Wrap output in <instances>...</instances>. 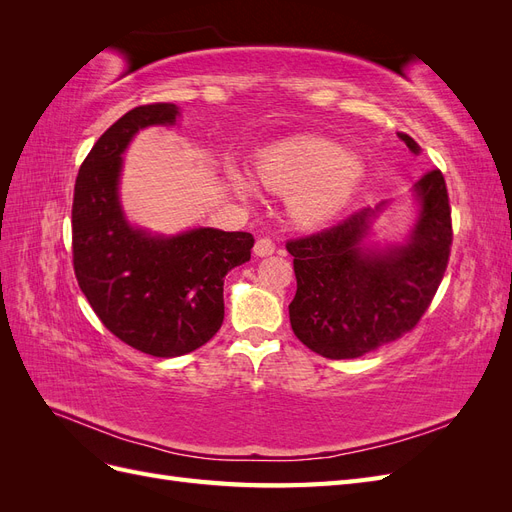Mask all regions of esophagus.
Returning a JSON list of instances; mask_svg holds the SVG:
<instances>
[{
	"instance_id": "obj_1",
	"label": "esophagus",
	"mask_w": 512,
	"mask_h": 512,
	"mask_svg": "<svg viewBox=\"0 0 512 512\" xmlns=\"http://www.w3.org/2000/svg\"><path fill=\"white\" fill-rule=\"evenodd\" d=\"M275 252V243L269 239V237H260L254 245V254L256 256H271Z\"/></svg>"
}]
</instances>
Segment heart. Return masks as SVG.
<instances>
[{
  "instance_id": "heart-1",
  "label": "heart",
  "mask_w": 512,
  "mask_h": 512,
  "mask_svg": "<svg viewBox=\"0 0 512 512\" xmlns=\"http://www.w3.org/2000/svg\"><path fill=\"white\" fill-rule=\"evenodd\" d=\"M226 175L237 194L250 196L252 183L237 166L230 164ZM256 177L271 192H294V218L318 226L348 205L363 179V164L327 138H294L260 153Z\"/></svg>"
}]
</instances>
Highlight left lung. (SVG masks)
<instances>
[{
	"mask_svg": "<svg viewBox=\"0 0 512 512\" xmlns=\"http://www.w3.org/2000/svg\"><path fill=\"white\" fill-rule=\"evenodd\" d=\"M412 153L414 138L399 132ZM416 224L406 243L367 245L386 207L361 209L316 235L290 239L297 294L288 305L292 331L327 359H356L412 331L436 294L453 243L451 207L438 168L414 183Z\"/></svg>",
	"mask_w": 512,
	"mask_h": 512,
	"instance_id": "1",
	"label": "left lung"
}]
</instances>
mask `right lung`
I'll use <instances>...</instances> for the list:
<instances>
[{
	"label": "right lung",
	"instance_id": "1",
	"mask_svg": "<svg viewBox=\"0 0 512 512\" xmlns=\"http://www.w3.org/2000/svg\"><path fill=\"white\" fill-rule=\"evenodd\" d=\"M168 102L117 119L81 164L72 203L74 275L104 327L160 359L188 354L220 331L224 277L250 260V232L192 228L173 237L134 228L121 209L123 151L149 126H173Z\"/></svg>",
	"mask_w": 512,
	"mask_h": 512
}]
</instances>
